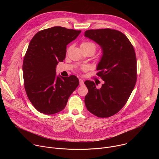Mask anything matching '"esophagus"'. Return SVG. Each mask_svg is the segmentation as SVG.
I'll return each instance as SVG.
<instances>
[{
	"instance_id": "1",
	"label": "esophagus",
	"mask_w": 159,
	"mask_h": 159,
	"mask_svg": "<svg viewBox=\"0 0 159 159\" xmlns=\"http://www.w3.org/2000/svg\"><path fill=\"white\" fill-rule=\"evenodd\" d=\"M79 84H80V85H83L84 84V81L82 79H79Z\"/></svg>"
}]
</instances>
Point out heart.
I'll return each instance as SVG.
<instances>
[{"mask_svg":"<svg viewBox=\"0 0 159 159\" xmlns=\"http://www.w3.org/2000/svg\"><path fill=\"white\" fill-rule=\"evenodd\" d=\"M80 47L82 50H92L94 52L96 50V45L94 43L90 41H83Z\"/></svg>","mask_w":159,"mask_h":159,"instance_id":"1","label":"heart"}]
</instances>
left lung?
<instances>
[{
	"instance_id": "8db88e82",
	"label": "left lung",
	"mask_w": 159,
	"mask_h": 159,
	"mask_svg": "<svg viewBox=\"0 0 159 159\" xmlns=\"http://www.w3.org/2000/svg\"><path fill=\"white\" fill-rule=\"evenodd\" d=\"M84 36L95 41L102 50L96 69L104 81L97 89L93 81L86 80L85 97L87 110L99 118L115 115L125 106L137 81V59L134 50L121 32L111 29L89 30Z\"/></svg>"
}]
</instances>
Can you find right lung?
<instances>
[{"mask_svg":"<svg viewBox=\"0 0 159 159\" xmlns=\"http://www.w3.org/2000/svg\"><path fill=\"white\" fill-rule=\"evenodd\" d=\"M81 31L55 26L38 32L31 40L22 64L24 84L33 106L45 115L62 111L79 84L75 75H56V67L66 56V45Z\"/></svg>","mask_w":159,"mask_h":159,"instance_id":"1","label":"right lung"}]
</instances>
